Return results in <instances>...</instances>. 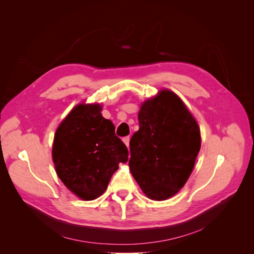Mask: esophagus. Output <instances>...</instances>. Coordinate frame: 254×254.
<instances>
[{"instance_id": "34e87169", "label": "esophagus", "mask_w": 254, "mask_h": 254, "mask_svg": "<svg viewBox=\"0 0 254 254\" xmlns=\"http://www.w3.org/2000/svg\"><path fill=\"white\" fill-rule=\"evenodd\" d=\"M123 142L125 143V145L127 146V147H129V142H130V137L129 136H126V137H124V139H123Z\"/></svg>"}]
</instances>
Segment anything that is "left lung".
Listing matches in <instances>:
<instances>
[{"instance_id":"left-lung-1","label":"left lung","mask_w":254,"mask_h":254,"mask_svg":"<svg viewBox=\"0 0 254 254\" xmlns=\"http://www.w3.org/2000/svg\"><path fill=\"white\" fill-rule=\"evenodd\" d=\"M137 119L129 170L149 199L166 200L193 172L201 146L200 128L182 99L168 89L144 101Z\"/></svg>"}]
</instances>
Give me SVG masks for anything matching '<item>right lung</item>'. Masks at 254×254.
<instances>
[{"mask_svg":"<svg viewBox=\"0 0 254 254\" xmlns=\"http://www.w3.org/2000/svg\"><path fill=\"white\" fill-rule=\"evenodd\" d=\"M98 103L76 105L54 136L52 158L56 174L81 200H94L108 188L120 163L128 161L126 145L114 125L102 115Z\"/></svg>","mask_w":254,"mask_h":254,"instance_id":"right-lung-1","label":"right lung"}]
</instances>
